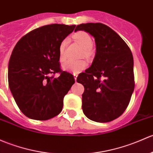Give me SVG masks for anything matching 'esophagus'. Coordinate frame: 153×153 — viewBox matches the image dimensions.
<instances>
[{
	"label": "esophagus",
	"mask_w": 153,
	"mask_h": 153,
	"mask_svg": "<svg viewBox=\"0 0 153 153\" xmlns=\"http://www.w3.org/2000/svg\"><path fill=\"white\" fill-rule=\"evenodd\" d=\"M73 76H74V79H75V82H76V79H77V77H78V75H77V74H75V73H74Z\"/></svg>",
	"instance_id": "obj_1"
}]
</instances>
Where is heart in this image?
<instances>
[{
    "label": "heart",
    "mask_w": 153,
    "mask_h": 153,
    "mask_svg": "<svg viewBox=\"0 0 153 153\" xmlns=\"http://www.w3.org/2000/svg\"><path fill=\"white\" fill-rule=\"evenodd\" d=\"M75 41L81 46L83 48L82 51V56L85 57H89L92 55L93 50L92 48V39L91 36L86 32L80 30L75 33L73 36ZM68 40L67 39H64L62 40L59 45V61L63 62L65 59V49L67 46ZM86 62L84 60H78V61H67L62 64V69L67 72H73V73H79L82 70L86 68Z\"/></svg>",
    "instance_id": "obj_1"
}]
</instances>
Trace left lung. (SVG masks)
Wrapping results in <instances>:
<instances>
[{"label":"left lung","mask_w":153,"mask_h":153,"mask_svg":"<svg viewBox=\"0 0 153 153\" xmlns=\"http://www.w3.org/2000/svg\"><path fill=\"white\" fill-rule=\"evenodd\" d=\"M78 30L91 34L96 45L91 67L77 78L84 86L83 112L92 121L111 122L123 114L134 90L133 55L120 35L105 24H80Z\"/></svg>","instance_id":"obj_1"}]
</instances>
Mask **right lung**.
Instances as JSON below:
<instances>
[{
	"label": "right lung",
	"instance_id": "right-lung-1",
	"mask_svg": "<svg viewBox=\"0 0 153 153\" xmlns=\"http://www.w3.org/2000/svg\"><path fill=\"white\" fill-rule=\"evenodd\" d=\"M75 28L44 25L22 36L13 49L8 67L9 89L28 118L47 120L62 111L64 96L75 80L72 74L61 70L59 49ZM56 72L60 73L58 78L50 76Z\"/></svg>",
	"mask_w": 153,
	"mask_h": 153
}]
</instances>
